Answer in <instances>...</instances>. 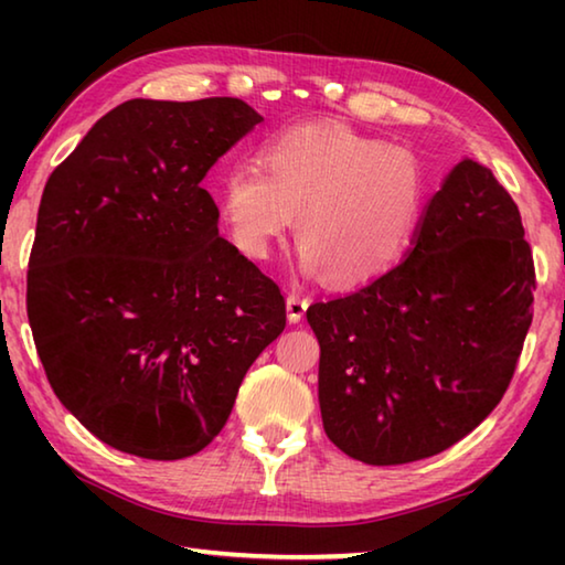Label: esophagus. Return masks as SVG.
Returning <instances> with one entry per match:
<instances>
[{"instance_id":"esophagus-1","label":"esophagus","mask_w":565,"mask_h":565,"mask_svg":"<svg viewBox=\"0 0 565 565\" xmlns=\"http://www.w3.org/2000/svg\"><path fill=\"white\" fill-rule=\"evenodd\" d=\"M311 299L306 296L303 291H289V296H286V313H289V321L291 323H299L303 319L306 309H309Z\"/></svg>"}]
</instances>
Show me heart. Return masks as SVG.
<instances>
[{"label": "heart", "mask_w": 565, "mask_h": 565, "mask_svg": "<svg viewBox=\"0 0 565 565\" xmlns=\"http://www.w3.org/2000/svg\"><path fill=\"white\" fill-rule=\"evenodd\" d=\"M426 196V171L414 151L327 121L274 134L259 161H232L218 206L234 244L252 259H266L299 214L306 269L359 286L401 262Z\"/></svg>", "instance_id": "b5f03b06"}]
</instances>
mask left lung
I'll return each instance as SVG.
<instances>
[{"label": "left lung", "mask_w": 565, "mask_h": 565, "mask_svg": "<svg viewBox=\"0 0 565 565\" xmlns=\"http://www.w3.org/2000/svg\"><path fill=\"white\" fill-rule=\"evenodd\" d=\"M533 291L519 206L491 169L463 159L404 262L306 309L321 347L323 431L371 466L411 463L461 441L511 384Z\"/></svg>", "instance_id": "obj_1"}]
</instances>
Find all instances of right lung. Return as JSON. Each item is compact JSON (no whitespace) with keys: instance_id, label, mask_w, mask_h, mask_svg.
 Wrapping results in <instances>:
<instances>
[{"instance_id":"right-lung-1","label":"right lung","mask_w":565,"mask_h":565,"mask_svg":"<svg viewBox=\"0 0 565 565\" xmlns=\"http://www.w3.org/2000/svg\"><path fill=\"white\" fill-rule=\"evenodd\" d=\"M259 121L234 97L131 99L46 181L26 274L34 347L56 398L117 451H202L286 327L279 284L218 236L202 189Z\"/></svg>"}]
</instances>
